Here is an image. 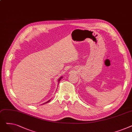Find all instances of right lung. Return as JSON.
<instances>
[{
	"label": "right lung",
	"instance_id": "right-lung-1",
	"mask_svg": "<svg viewBox=\"0 0 132 132\" xmlns=\"http://www.w3.org/2000/svg\"><path fill=\"white\" fill-rule=\"evenodd\" d=\"M61 78H62V77H61V78H60V79H59V80H58V81H60V80H61ZM58 84H59V83H58ZM50 100H48V101H47V102H46V103H44V104H46V103H48V102H50Z\"/></svg>",
	"mask_w": 132,
	"mask_h": 132
}]
</instances>
